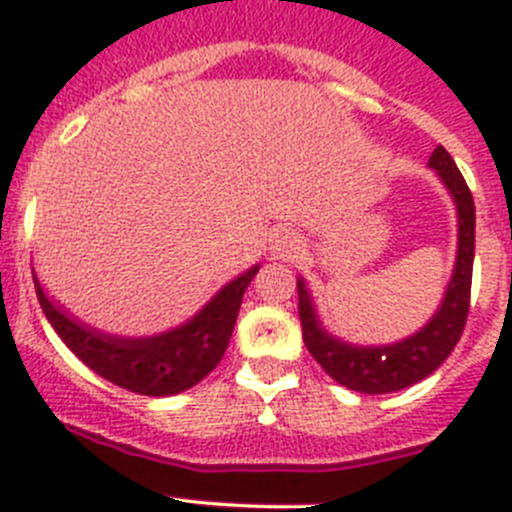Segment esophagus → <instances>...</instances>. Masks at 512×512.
<instances>
[{
    "mask_svg": "<svg viewBox=\"0 0 512 512\" xmlns=\"http://www.w3.org/2000/svg\"><path fill=\"white\" fill-rule=\"evenodd\" d=\"M297 235H294V232H280V235H277V240H275V247H277V252H280V255H289V252L292 250H297Z\"/></svg>",
    "mask_w": 512,
    "mask_h": 512,
    "instance_id": "1",
    "label": "esophagus"
}]
</instances>
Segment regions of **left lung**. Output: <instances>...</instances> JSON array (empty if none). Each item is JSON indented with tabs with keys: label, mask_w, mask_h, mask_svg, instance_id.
Instances as JSON below:
<instances>
[{
	"label": "left lung",
	"mask_w": 512,
	"mask_h": 512,
	"mask_svg": "<svg viewBox=\"0 0 512 512\" xmlns=\"http://www.w3.org/2000/svg\"><path fill=\"white\" fill-rule=\"evenodd\" d=\"M428 163L438 170L456 200L458 255L453 280L443 297L441 309L421 332L404 342L391 344V347H349L324 332L322 324L317 322L304 282H297L299 322H302V339L309 354L334 381L352 391H361V394H389V391L406 389V386L426 379L448 359L466 329L468 307H471L473 252H476V205H473L471 188L466 185L461 170L448 156L446 148L438 146Z\"/></svg>",
	"instance_id": "obj_1"
}]
</instances>
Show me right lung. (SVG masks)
<instances>
[{"instance_id":"obj_1","label":"right lung","mask_w":512,"mask_h":512,"mask_svg":"<svg viewBox=\"0 0 512 512\" xmlns=\"http://www.w3.org/2000/svg\"><path fill=\"white\" fill-rule=\"evenodd\" d=\"M257 267L232 280L215 294L208 307L183 327L151 339H118L84 327L49 302L34 277L36 297L61 342L89 369L111 384L143 396H170L190 389L210 374L223 359L232 337L242 294Z\"/></svg>"}]
</instances>
